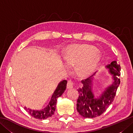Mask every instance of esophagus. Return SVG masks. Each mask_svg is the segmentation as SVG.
Segmentation results:
<instances>
[{
    "mask_svg": "<svg viewBox=\"0 0 133 133\" xmlns=\"http://www.w3.org/2000/svg\"><path fill=\"white\" fill-rule=\"evenodd\" d=\"M73 85H74V83L73 82L71 81H69L67 82V88L68 89H72L73 87Z\"/></svg>",
    "mask_w": 133,
    "mask_h": 133,
    "instance_id": "34e87169",
    "label": "esophagus"
}]
</instances>
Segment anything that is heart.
Wrapping results in <instances>:
<instances>
[{
    "label": "heart",
    "mask_w": 133,
    "mask_h": 133,
    "mask_svg": "<svg viewBox=\"0 0 133 133\" xmlns=\"http://www.w3.org/2000/svg\"><path fill=\"white\" fill-rule=\"evenodd\" d=\"M65 63L75 65V70L81 76H87L94 71L101 58L97 48L88 44H74L67 47L63 56Z\"/></svg>",
    "instance_id": "heart-1"
}]
</instances>
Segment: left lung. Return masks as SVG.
<instances>
[{"instance_id": "left-lung-1", "label": "left lung", "mask_w": 133, "mask_h": 133, "mask_svg": "<svg viewBox=\"0 0 133 133\" xmlns=\"http://www.w3.org/2000/svg\"><path fill=\"white\" fill-rule=\"evenodd\" d=\"M107 67L113 76L114 81L99 98L94 97L91 88L92 77L96 72L86 79L81 81L83 87L78 90L79 95L77 100V109L79 114L84 118H92L100 116L114 99L120 84V79L118 77L121 75V67L116 61H113Z\"/></svg>"}]
</instances>
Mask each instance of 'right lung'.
Here are the masks:
<instances>
[{
  "label": "right lung",
  "mask_w": 133,
  "mask_h": 133,
  "mask_svg": "<svg viewBox=\"0 0 133 133\" xmlns=\"http://www.w3.org/2000/svg\"><path fill=\"white\" fill-rule=\"evenodd\" d=\"M67 83V81L66 80H63L59 83L57 88L54 92L49 105L43 110H41V111L40 110H32L31 109H27L26 107H24V109L31 116L36 118V119H47V118L51 117L54 114L55 111L57 98L61 97L65 91L66 89Z\"/></svg>",
  "instance_id": "1"
}]
</instances>
